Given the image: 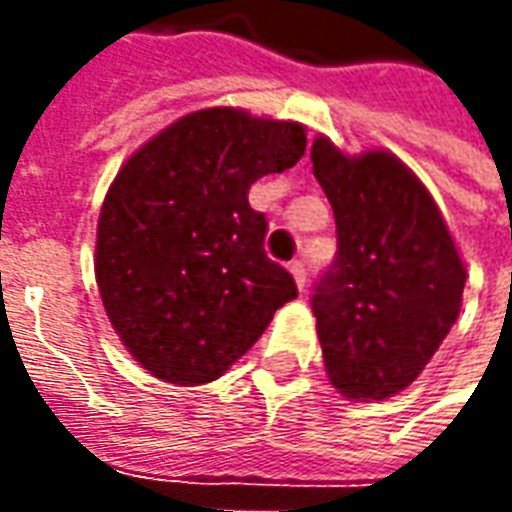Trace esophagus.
<instances>
[{"mask_svg": "<svg viewBox=\"0 0 512 512\" xmlns=\"http://www.w3.org/2000/svg\"><path fill=\"white\" fill-rule=\"evenodd\" d=\"M290 274L296 279L299 290L307 288V266H304V260H293V263H290Z\"/></svg>", "mask_w": 512, "mask_h": 512, "instance_id": "34e87169", "label": "esophagus"}]
</instances>
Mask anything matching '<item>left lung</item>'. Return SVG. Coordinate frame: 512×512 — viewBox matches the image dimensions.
Segmentation results:
<instances>
[{
  "mask_svg": "<svg viewBox=\"0 0 512 512\" xmlns=\"http://www.w3.org/2000/svg\"><path fill=\"white\" fill-rule=\"evenodd\" d=\"M337 255L312 288L323 362L348 397L384 400L425 370L461 312L466 268L436 202L395 156L315 139Z\"/></svg>",
  "mask_w": 512,
  "mask_h": 512,
  "instance_id": "left-lung-1",
  "label": "left lung"
}]
</instances>
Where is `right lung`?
Returning <instances> with one entry per match:
<instances>
[{
	"label": "right lung",
	"instance_id": "right-lung-1",
	"mask_svg": "<svg viewBox=\"0 0 512 512\" xmlns=\"http://www.w3.org/2000/svg\"><path fill=\"white\" fill-rule=\"evenodd\" d=\"M307 147L299 123L202 109L128 158L98 219L95 277L131 356L169 384H208L299 296L266 255L268 219L249 205L257 178Z\"/></svg>",
	"mask_w": 512,
	"mask_h": 512
}]
</instances>
